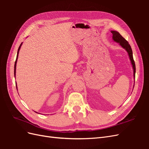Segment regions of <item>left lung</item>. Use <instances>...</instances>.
I'll return each mask as SVG.
<instances>
[{
  "mask_svg": "<svg viewBox=\"0 0 149 149\" xmlns=\"http://www.w3.org/2000/svg\"><path fill=\"white\" fill-rule=\"evenodd\" d=\"M111 33L113 34V39L114 41L117 42H119V44L121 45L123 48L125 49L127 52H128V54L129 56V58L131 61V63L134 69V78H135V74H136V65H135V62L134 61L133 59V56H132V51L131 49V47L130 45L129 44V42L126 40L125 38H124L121 35L119 34V32L116 31H111Z\"/></svg>",
  "mask_w": 149,
  "mask_h": 149,
  "instance_id": "8db88e82",
  "label": "left lung"
}]
</instances>
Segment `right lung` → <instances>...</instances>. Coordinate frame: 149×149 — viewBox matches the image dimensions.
I'll return each mask as SVG.
<instances>
[{
  "label": "right lung",
  "mask_w": 149,
  "mask_h": 149,
  "mask_svg": "<svg viewBox=\"0 0 149 149\" xmlns=\"http://www.w3.org/2000/svg\"><path fill=\"white\" fill-rule=\"evenodd\" d=\"M22 45V43H21L20 46H19L18 47V52H17V58H16V61H15V66H14V75H15V72H16V64H17V58H18V52H19V50H20V47Z\"/></svg>",
  "instance_id": "obj_1"
}]
</instances>
